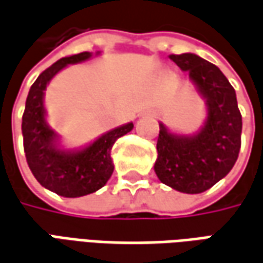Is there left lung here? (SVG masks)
Listing matches in <instances>:
<instances>
[{
    "label": "left lung",
    "mask_w": 263,
    "mask_h": 263,
    "mask_svg": "<svg viewBox=\"0 0 263 263\" xmlns=\"http://www.w3.org/2000/svg\"><path fill=\"white\" fill-rule=\"evenodd\" d=\"M206 99L208 120L195 136L172 135L163 124L155 172L160 182L183 193H202L229 173L240 150L242 116L236 93L215 64L196 54H170Z\"/></svg>",
    "instance_id": "1"
}]
</instances>
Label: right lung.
I'll return each instance as SVG.
<instances>
[{
    "mask_svg": "<svg viewBox=\"0 0 263 263\" xmlns=\"http://www.w3.org/2000/svg\"><path fill=\"white\" fill-rule=\"evenodd\" d=\"M90 57L88 51L63 57L44 70L30 88L23 114L21 128L28 167L41 186L64 197L86 196L107 183L114 170L110 156L114 142L133 128V123L114 128L80 152H64L55 146L57 135L45 121V87L67 64Z\"/></svg>",
    "mask_w": 263,
    "mask_h": 263,
    "instance_id": "right-lung-1",
    "label": "right lung"
}]
</instances>
